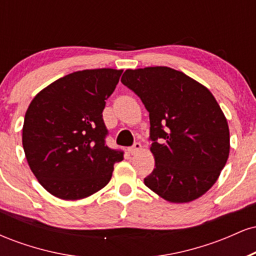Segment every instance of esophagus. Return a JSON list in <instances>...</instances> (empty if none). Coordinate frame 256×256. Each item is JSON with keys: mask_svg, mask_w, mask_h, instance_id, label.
Returning a JSON list of instances; mask_svg holds the SVG:
<instances>
[{"mask_svg": "<svg viewBox=\"0 0 256 256\" xmlns=\"http://www.w3.org/2000/svg\"><path fill=\"white\" fill-rule=\"evenodd\" d=\"M140 149H142V144H140V142H136L134 146H131V148H128V152H130V154H132V155L137 154V152H140Z\"/></svg>", "mask_w": 256, "mask_h": 256, "instance_id": "obj_1", "label": "esophagus"}]
</instances>
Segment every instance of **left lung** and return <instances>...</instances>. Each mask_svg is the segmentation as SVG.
<instances>
[{"instance_id":"1","label":"left lung","mask_w":256,"mask_h":256,"mask_svg":"<svg viewBox=\"0 0 256 256\" xmlns=\"http://www.w3.org/2000/svg\"><path fill=\"white\" fill-rule=\"evenodd\" d=\"M122 83L149 112L155 168L144 184L173 204L207 192L230 152L228 120L212 92L165 66L126 70Z\"/></svg>"}]
</instances>
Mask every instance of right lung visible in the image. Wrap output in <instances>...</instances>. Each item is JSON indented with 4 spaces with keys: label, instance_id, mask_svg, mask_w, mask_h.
<instances>
[{
    "label": "right lung",
    "instance_id": "1",
    "mask_svg": "<svg viewBox=\"0 0 256 256\" xmlns=\"http://www.w3.org/2000/svg\"><path fill=\"white\" fill-rule=\"evenodd\" d=\"M122 70L73 72L34 96L25 114L22 146L32 173L52 195L88 198L110 180L122 150L106 146L102 118Z\"/></svg>",
    "mask_w": 256,
    "mask_h": 256
}]
</instances>
